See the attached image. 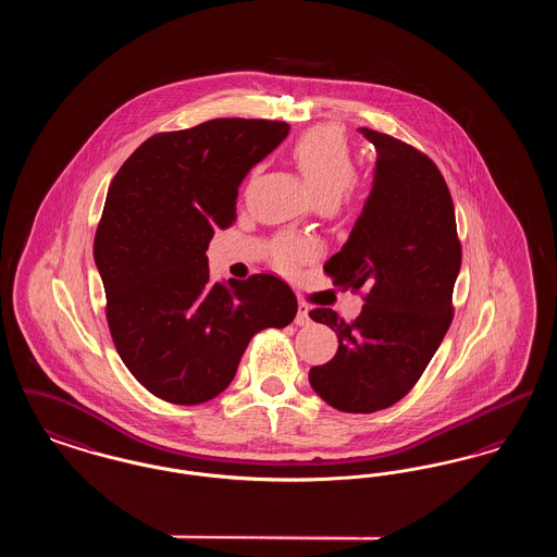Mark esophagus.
Masks as SVG:
<instances>
[{"instance_id": "esophagus-1", "label": "esophagus", "mask_w": 557, "mask_h": 557, "mask_svg": "<svg viewBox=\"0 0 557 557\" xmlns=\"http://www.w3.org/2000/svg\"><path fill=\"white\" fill-rule=\"evenodd\" d=\"M294 323H296V325H309V323H311L309 307H307L305 302L298 305V313H296V318H294Z\"/></svg>"}]
</instances>
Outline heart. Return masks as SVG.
<instances>
[{"instance_id": "heart-1", "label": "heart", "mask_w": 557, "mask_h": 557, "mask_svg": "<svg viewBox=\"0 0 557 557\" xmlns=\"http://www.w3.org/2000/svg\"><path fill=\"white\" fill-rule=\"evenodd\" d=\"M294 162L315 200L336 202L355 177V160L345 135L334 127L305 133L294 150ZM311 252V244L284 238L275 244V263L284 269L298 265Z\"/></svg>"}]
</instances>
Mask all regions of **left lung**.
<instances>
[{"label":"left lung","mask_w":557,"mask_h":557,"mask_svg":"<svg viewBox=\"0 0 557 557\" xmlns=\"http://www.w3.org/2000/svg\"><path fill=\"white\" fill-rule=\"evenodd\" d=\"M359 133L375 148L370 196L323 269L334 284L368 286L366 305L352 323L327 307L309 313L338 336V352L311 368L309 382L346 413L386 409L413 388L449 330L461 267L455 209L436 164L386 133Z\"/></svg>","instance_id":"obj_1"}]
</instances>
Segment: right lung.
I'll return each instance as SVG.
<instances>
[{
	"instance_id": "add662e5",
	"label": "right lung",
	"mask_w": 557,
	"mask_h": 557,
	"mask_svg": "<svg viewBox=\"0 0 557 557\" xmlns=\"http://www.w3.org/2000/svg\"><path fill=\"white\" fill-rule=\"evenodd\" d=\"M288 123L214 119L146 139L108 187L94 242L114 346L141 386L177 405L223 393L252 336L286 327L296 296L259 273L212 284L209 242L236 221L238 187Z\"/></svg>"
}]
</instances>
